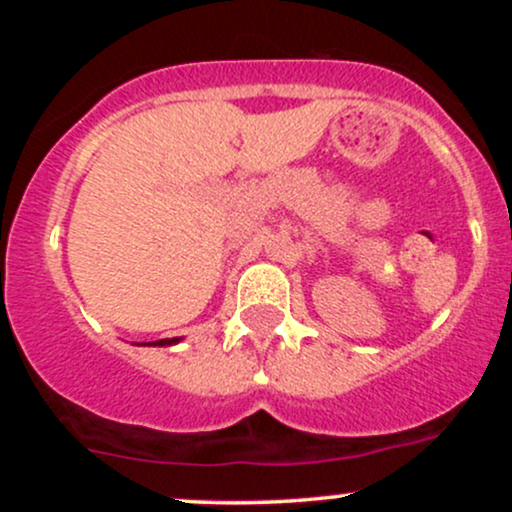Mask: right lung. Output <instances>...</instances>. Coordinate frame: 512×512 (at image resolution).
Listing matches in <instances>:
<instances>
[{
    "label": "right lung",
    "mask_w": 512,
    "mask_h": 512,
    "mask_svg": "<svg viewBox=\"0 0 512 512\" xmlns=\"http://www.w3.org/2000/svg\"><path fill=\"white\" fill-rule=\"evenodd\" d=\"M180 339L178 337H173V339H158V342H154V344H144V346H170V344H178Z\"/></svg>",
    "instance_id": "add662e5"
}]
</instances>
